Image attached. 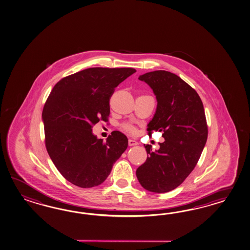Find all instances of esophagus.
Returning a JSON list of instances; mask_svg holds the SVG:
<instances>
[{"mask_svg":"<svg viewBox=\"0 0 250 250\" xmlns=\"http://www.w3.org/2000/svg\"><path fill=\"white\" fill-rule=\"evenodd\" d=\"M128 145L129 146H136L138 145V142L136 140H128Z\"/></svg>","mask_w":250,"mask_h":250,"instance_id":"obj_1","label":"esophagus"}]
</instances>
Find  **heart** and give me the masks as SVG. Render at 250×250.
Returning a JSON list of instances; mask_svg holds the SVG:
<instances>
[{"label":"heart","instance_id":"heart-1","mask_svg":"<svg viewBox=\"0 0 250 250\" xmlns=\"http://www.w3.org/2000/svg\"><path fill=\"white\" fill-rule=\"evenodd\" d=\"M122 128L124 131H126V132L129 134H136L138 131L136 127H134L131 124H128V123H123L122 125Z\"/></svg>","mask_w":250,"mask_h":250}]
</instances>
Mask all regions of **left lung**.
Returning a JSON list of instances; mask_svg holds the SVG:
<instances>
[{"mask_svg":"<svg viewBox=\"0 0 250 250\" xmlns=\"http://www.w3.org/2000/svg\"><path fill=\"white\" fill-rule=\"evenodd\" d=\"M139 79L152 88L157 101L147 134L162 131L165 141L157 151L145 145L148 155L136 174L146 190L170 192L192 173L206 144L208 126L203 102L193 88L168 71L146 73Z\"/></svg>","mask_w":250,"mask_h":250,"instance_id":"8db88e82","label":"left lung"}]
</instances>
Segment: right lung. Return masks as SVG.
I'll return each mask as SVG.
<instances>
[{
	"label": "right lung",
	"instance_id": "right-lung-1",
	"mask_svg": "<svg viewBox=\"0 0 250 250\" xmlns=\"http://www.w3.org/2000/svg\"><path fill=\"white\" fill-rule=\"evenodd\" d=\"M134 68L91 67L62 78L42 111L45 145L60 174L71 184L91 188L103 184L128 147L124 134L112 131L106 141L92 132L108 122L110 99Z\"/></svg>",
	"mask_w": 250,
	"mask_h": 250
}]
</instances>
